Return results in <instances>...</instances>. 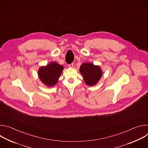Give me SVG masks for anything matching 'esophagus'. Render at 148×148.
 <instances>
[{"label":"esophagus","instance_id":"34e87169","mask_svg":"<svg viewBox=\"0 0 148 148\" xmlns=\"http://www.w3.org/2000/svg\"><path fill=\"white\" fill-rule=\"evenodd\" d=\"M69 67L70 68H72V67H73V63H71V64H69Z\"/></svg>","mask_w":148,"mask_h":148}]
</instances>
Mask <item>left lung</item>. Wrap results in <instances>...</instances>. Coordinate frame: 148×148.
<instances>
[{
    "label": "left lung",
    "instance_id": "1",
    "mask_svg": "<svg viewBox=\"0 0 148 148\" xmlns=\"http://www.w3.org/2000/svg\"><path fill=\"white\" fill-rule=\"evenodd\" d=\"M79 71L84 81L89 86H92L99 81L102 75V71L98 66L90 62H84L80 66Z\"/></svg>",
    "mask_w": 148,
    "mask_h": 148
}]
</instances>
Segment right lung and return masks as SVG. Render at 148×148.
<instances>
[{"label":"right lung","mask_w":148,"mask_h":148,"mask_svg":"<svg viewBox=\"0 0 148 148\" xmlns=\"http://www.w3.org/2000/svg\"><path fill=\"white\" fill-rule=\"evenodd\" d=\"M64 69L62 66L56 62L41 67L38 71V75L41 81L48 87H52L57 83L58 78Z\"/></svg>","instance_id":"add662e5"}]
</instances>
